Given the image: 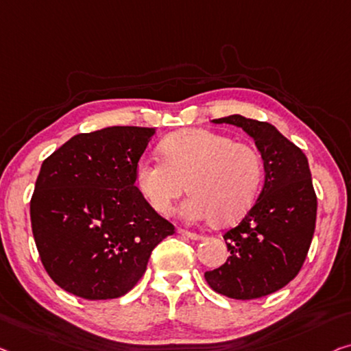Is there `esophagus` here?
Returning a JSON list of instances; mask_svg holds the SVG:
<instances>
[{
	"mask_svg": "<svg viewBox=\"0 0 351 351\" xmlns=\"http://www.w3.org/2000/svg\"><path fill=\"white\" fill-rule=\"evenodd\" d=\"M178 233H180L181 237H184V238L193 239V241H200V239H203V234H200V233H193V232H189V230H182V228H180V230H178Z\"/></svg>",
	"mask_w": 351,
	"mask_h": 351,
	"instance_id": "obj_1",
	"label": "esophagus"
}]
</instances>
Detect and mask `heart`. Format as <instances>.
<instances>
[{"label": "heart", "mask_w": 351, "mask_h": 351, "mask_svg": "<svg viewBox=\"0 0 351 351\" xmlns=\"http://www.w3.org/2000/svg\"><path fill=\"white\" fill-rule=\"evenodd\" d=\"M160 149L164 159L143 158L135 170V184L156 213L170 214L186 184L192 195L182 202L181 216L187 221L230 223L252 206L263 178L255 146L213 130L182 129Z\"/></svg>", "instance_id": "heart-1"}]
</instances>
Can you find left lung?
<instances>
[{
    "label": "left lung",
    "mask_w": 351,
    "mask_h": 351,
    "mask_svg": "<svg viewBox=\"0 0 351 351\" xmlns=\"http://www.w3.org/2000/svg\"><path fill=\"white\" fill-rule=\"evenodd\" d=\"M213 121L238 125L255 140L265 184L241 222L223 234L230 250L227 261L206 271L205 279L223 296L257 300L295 279L309 252L317 221L309 162L273 124L241 114Z\"/></svg>",
    "instance_id": "obj_1"
}]
</instances>
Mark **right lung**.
Wrapping results in <instances>:
<instances>
[{
  "mask_svg": "<svg viewBox=\"0 0 351 351\" xmlns=\"http://www.w3.org/2000/svg\"><path fill=\"white\" fill-rule=\"evenodd\" d=\"M154 128L78 134L42 162L29 202L42 265L62 290L113 300L137 285L151 252L175 233L135 186Z\"/></svg>",
  "mask_w": 351,
  "mask_h": 351,
  "instance_id": "add662e5",
  "label": "right lung"
}]
</instances>
